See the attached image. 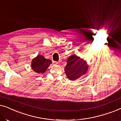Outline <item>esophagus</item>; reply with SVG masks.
<instances>
[{
    "instance_id": "1",
    "label": "esophagus",
    "mask_w": 121,
    "mask_h": 121,
    "mask_svg": "<svg viewBox=\"0 0 121 121\" xmlns=\"http://www.w3.org/2000/svg\"><path fill=\"white\" fill-rule=\"evenodd\" d=\"M60 61H58V62H56V64H59V63H60Z\"/></svg>"
}]
</instances>
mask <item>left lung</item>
<instances>
[{
    "label": "left lung",
    "instance_id": "1",
    "mask_svg": "<svg viewBox=\"0 0 121 121\" xmlns=\"http://www.w3.org/2000/svg\"><path fill=\"white\" fill-rule=\"evenodd\" d=\"M88 69L87 62L83 59L75 55L70 56L67 60L64 70L68 78L75 80L86 73Z\"/></svg>",
    "mask_w": 121,
    "mask_h": 121
}]
</instances>
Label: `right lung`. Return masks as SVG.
Here are the masks:
<instances>
[{
	"label": "right lung",
	"instance_id": "1",
	"mask_svg": "<svg viewBox=\"0 0 121 121\" xmlns=\"http://www.w3.org/2000/svg\"><path fill=\"white\" fill-rule=\"evenodd\" d=\"M51 63L52 61L51 60L46 59L44 56L42 55H38L32 59L31 68L32 70L37 73H44Z\"/></svg>",
	"mask_w": 121,
	"mask_h": 121
}]
</instances>
